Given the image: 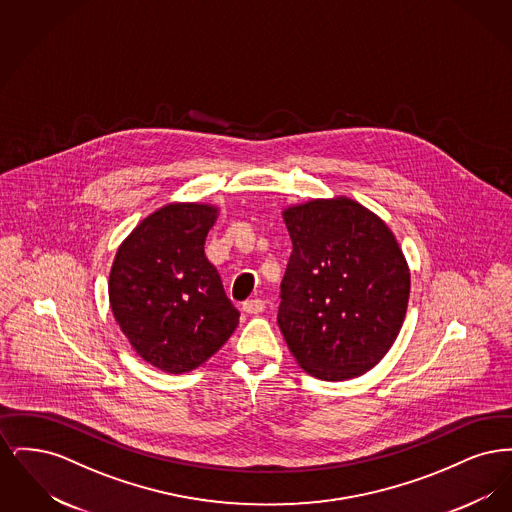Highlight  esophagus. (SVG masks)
Here are the masks:
<instances>
[{
	"label": "esophagus",
	"instance_id": "obj_1",
	"mask_svg": "<svg viewBox=\"0 0 512 512\" xmlns=\"http://www.w3.org/2000/svg\"><path fill=\"white\" fill-rule=\"evenodd\" d=\"M242 309H244L245 313H249V315H259V313L265 311V301H261V299H249V301H245Z\"/></svg>",
	"mask_w": 512,
	"mask_h": 512
}]
</instances>
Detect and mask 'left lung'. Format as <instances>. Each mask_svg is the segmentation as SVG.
Listing matches in <instances>:
<instances>
[{"label": "left lung", "instance_id": "8db88e82", "mask_svg": "<svg viewBox=\"0 0 512 512\" xmlns=\"http://www.w3.org/2000/svg\"><path fill=\"white\" fill-rule=\"evenodd\" d=\"M293 251L280 284L278 326L311 376L340 382L390 351L409 303L411 272L386 222L349 197L282 213Z\"/></svg>", "mask_w": 512, "mask_h": 512}]
</instances>
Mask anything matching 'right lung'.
I'll use <instances>...</instances> for the list:
<instances>
[{"label":"right lung","instance_id":"1","mask_svg":"<svg viewBox=\"0 0 512 512\" xmlns=\"http://www.w3.org/2000/svg\"><path fill=\"white\" fill-rule=\"evenodd\" d=\"M217 217L207 203H169L130 232L111 267L109 301L122 334L169 374L203 365L240 320L203 249Z\"/></svg>","mask_w":512,"mask_h":512}]
</instances>
